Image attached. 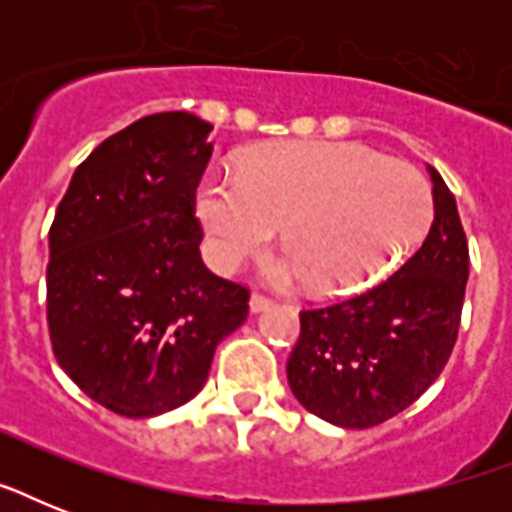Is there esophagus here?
Instances as JSON below:
<instances>
[{
    "label": "esophagus",
    "mask_w": 512,
    "mask_h": 512,
    "mask_svg": "<svg viewBox=\"0 0 512 512\" xmlns=\"http://www.w3.org/2000/svg\"><path fill=\"white\" fill-rule=\"evenodd\" d=\"M268 305H271V300H268V297H263V295H257V292H252V297H249V311H252V313H260V311H265Z\"/></svg>",
    "instance_id": "obj_1"
}]
</instances>
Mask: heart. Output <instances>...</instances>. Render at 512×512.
<instances>
[{
	"mask_svg": "<svg viewBox=\"0 0 512 512\" xmlns=\"http://www.w3.org/2000/svg\"><path fill=\"white\" fill-rule=\"evenodd\" d=\"M193 209L220 271L241 265L279 225L287 252L265 260V279L345 295L412 255L433 220V196L420 170L372 148L281 140L241 154L236 177H201Z\"/></svg>",
	"mask_w": 512,
	"mask_h": 512,
	"instance_id": "1",
	"label": "heart"
}]
</instances>
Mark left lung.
<instances>
[{
    "instance_id": "1",
    "label": "left lung",
    "mask_w": 512,
    "mask_h": 512,
    "mask_svg": "<svg viewBox=\"0 0 512 512\" xmlns=\"http://www.w3.org/2000/svg\"><path fill=\"white\" fill-rule=\"evenodd\" d=\"M433 223L422 247L380 287L300 313L287 361L295 398L340 428L396 417L436 382L452 356L468 284V241L444 177L428 167Z\"/></svg>"
}]
</instances>
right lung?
Masks as SVG:
<instances>
[{"mask_svg": "<svg viewBox=\"0 0 512 512\" xmlns=\"http://www.w3.org/2000/svg\"><path fill=\"white\" fill-rule=\"evenodd\" d=\"M212 124L143 116L79 167L50 228L47 324L60 369L122 417L188 404L249 292L201 263L193 188Z\"/></svg>", "mask_w": 512, "mask_h": 512, "instance_id": "add662e5", "label": "right lung"}]
</instances>
